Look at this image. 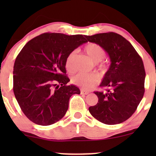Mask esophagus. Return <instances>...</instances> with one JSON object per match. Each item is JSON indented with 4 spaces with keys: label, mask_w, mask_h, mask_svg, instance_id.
Instances as JSON below:
<instances>
[{
    "label": "esophagus",
    "mask_w": 156,
    "mask_h": 156,
    "mask_svg": "<svg viewBox=\"0 0 156 156\" xmlns=\"http://www.w3.org/2000/svg\"><path fill=\"white\" fill-rule=\"evenodd\" d=\"M89 93V91H86L84 90V89H81V94H84V95H87Z\"/></svg>",
    "instance_id": "esophagus-1"
}]
</instances>
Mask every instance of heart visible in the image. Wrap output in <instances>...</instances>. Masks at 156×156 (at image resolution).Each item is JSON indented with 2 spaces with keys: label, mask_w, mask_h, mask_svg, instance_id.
<instances>
[{
  "label": "heart",
  "mask_w": 156,
  "mask_h": 156,
  "mask_svg": "<svg viewBox=\"0 0 156 156\" xmlns=\"http://www.w3.org/2000/svg\"><path fill=\"white\" fill-rule=\"evenodd\" d=\"M84 51L93 62L97 63L102 60L105 56V50L101 46L96 43H89L84 47ZM74 56L75 52H72L68 55L65 60V68L69 72H74L75 70L74 66ZM101 69H104V65H100ZM99 76L94 73H84L80 72L73 77L74 84L79 85L85 89H90L97 84L99 82Z\"/></svg>",
  "instance_id": "heart-1"
}]
</instances>
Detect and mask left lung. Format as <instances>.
Returning <instances> with one entry per match:
<instances>
[{"label":"left lung","mask_w":156,"mask_h":156,"mask_svg":"<svg viewBox=\"0 0 156 156\" xmlns=\"http://www.w3.org/2000/svg\"><path fill=\"white\" fill-rule=\"evenodd\" d=\"M87 41L99 44L108 53L111 65L100 84L106 92L94 91L99 101L90 114L108 125L126 121L144 97L146 78L144 62L133 45L119 34L109 32L88 36Z\"/></svg>","instance_id":"obj_1"}]
</instances>
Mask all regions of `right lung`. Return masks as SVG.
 <instances>
[{"mask_svg": "<svg viewBox=\"0 0 156 156\" xmlns=\"http://www.w3.org/2000/svg\"><path fill=\"white\" fill-rule=\"evenodd\" d=\"M87 41L82 35L46 33L27 42L13 67V91L24 114L33 123L49 126L65 116L70 97L80 90L67 85L65 60Z\"/></svg>", "mask_w": 156, "mask_h": 156, "instance_id": "add662e5", "label": "right lung"}]
</instances>
